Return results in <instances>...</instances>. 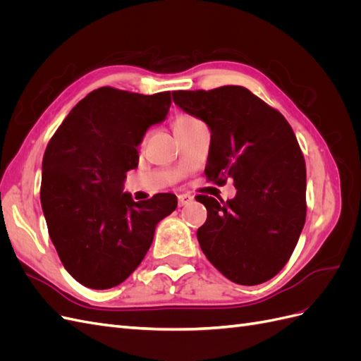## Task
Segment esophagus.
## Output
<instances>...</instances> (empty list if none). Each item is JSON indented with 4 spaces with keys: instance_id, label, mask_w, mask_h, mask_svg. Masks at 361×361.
<instances>
[{
    "instance_id": "esophagus-1",
    "label": "esophagus",
    "mask_w": 361,
    "mask_h": 361,
    "mask_svg": "<svg viewBox=\"0 0 361 361\" xmlns=\"http://www.w3.org/2000/svg\"><path fill=\"white\" fill-rule=\"evenodd\" d=\"M192 200H194V197H192L191 194H179V195H178V203H179V206L190 204V203H192Z\"/></svg>"
}]
</instances>
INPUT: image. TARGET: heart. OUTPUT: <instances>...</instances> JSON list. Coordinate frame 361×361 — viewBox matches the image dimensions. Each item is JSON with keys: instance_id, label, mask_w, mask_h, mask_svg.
Returning <instances> with one entry per match:
<instances>
[{"instance_id": "obj_1", "label": "heart", "mask_w": 361, "mask_h": 361, "mask_svg": "<svg viewBox=\"0 0 361 361\" xmlns=\"http://www.w3.org/2000/svg\"><path fill=\"white\" fill-rule=\"evenodd\" d=\"M195 118H192V117H187V116H183V117H179L176 122H174V125H182V123H188V122H194Z\"/></svg>"}]
</instances>
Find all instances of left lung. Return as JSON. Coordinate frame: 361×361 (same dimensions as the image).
<instances>
[{
  "instance_id": "8db88e82",
  "label": "left lung",
  "mask_w": 361,
  "mask_h": 361,
  "mask_svg": "<svg viewBox=\"0 0 361 361\" xmlns=\"http://www.w3.org/2000/svg\"><path fill=\"white\" fill-rule=\"evenodd\" d=\"M182 111L211 130L204 169L215 183L233 179L236 195L195 200L207 209L197 239L207 260L238 285L279 274L305 221V162L290 125L245 87L173 93Z\"/></svg>"
}]
</instances>
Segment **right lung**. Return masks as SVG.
I'll return each instance as SVG.
<instances>
[{
	"instance_id": "obj_1",
	"label": "right lung",
	"mask_w": 361,
	"mask_h": 361,
	"mask_svg": "<svg viewBox=\"0 0 361 361\" xmlns=\"http://www.w3.org/2000/svg\"><path fill=\"white\" fill-rule=\"evenodd\" d=\"M170 92L140 94L101 87L52 135L42 161L40 202L51 241L69 274L90 289L125 281L145 259L174 194L134 202L126 171L152 125L166 120Z\"/></svg>"
}]
</instances>
